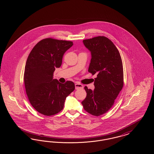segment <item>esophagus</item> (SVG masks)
<instances>
[{"instance_id": "esophagus-1", "label": "esophagus", "mask_w": 154, "mask_h": 154, "mask_svg": "<svg viewBox=\"0 0 154 154\" xmlns=\"http://www.w3.org/2000/svg\"><path fill=\"white\" fill-rule=\"evenodd\" d=\"M75 89H82L83 88V85L81 84H79V83H76L75 84Z\"/></svg>"}]
</instances>
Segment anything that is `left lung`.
Wrapping results in <instances>:
<instances>
[{"label":"left lung","instance_id":"1","mask_svg":"<svg viewBox=\"0 0 154 154\" xmlns=\"http://www.w3.org/2000/svg\"><path fill=\"white\" fill-rule=\"evenodd\" d=\"M83 43L91 52L88 72L97 77L94 91L84 87L87 96L81 103L88 113L99 116L112 107L123 88L122 59L116 45L106 37L85 39Z\"/></svg>","mask_w":154,"mask_h":154}]
</instances>
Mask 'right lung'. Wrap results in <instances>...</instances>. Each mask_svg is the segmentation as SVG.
<instances>
[{"instance_id":"add662e5","label":"right lung","mask_w":154,"mask_h":154,"mask_svg":"<svg viewBox=\"0 0 154 154\" xmlns=\"http://www.w3.org/2000/svg\"><path fill=\"white\" fill-rule=\"evenodd\" d=\"M73 45L70 41L46 38L35 45L28 57L23 75L26 93L33 107L43 115L59 112L75 89L72 81L61 84L53 79L55 68L60 67L65 52Z\"/></svg>"}]
</instances>
